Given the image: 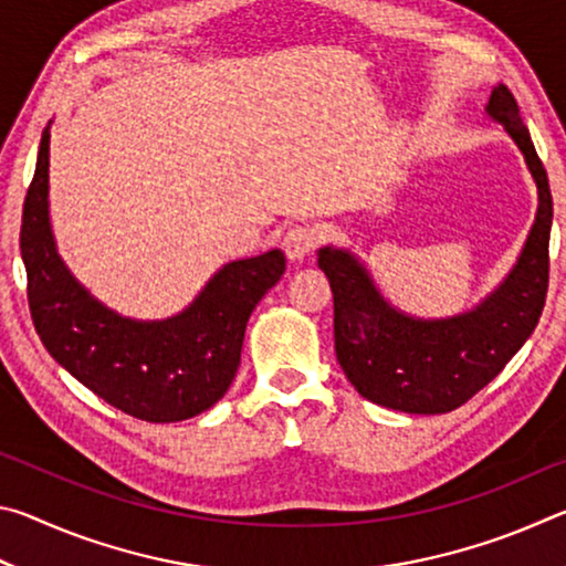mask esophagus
<instances>
[{
	"label": "esophagus",
	"mask_w": 566,
	"mask_h": 566,
	"mask_svg": "<svg viewBox=\"0 0 566 566\" xmlns=\"http://www.w3.org/2000/svg\"><path fill=\"white\" fill-rule=\"evenodd\" d=\"M282 247L292 262H302L304 256H310V252H314V247H317V234H314V229L310 227H294L284 234Z\"/></svg>",
	"instance_id": "34e87169"
}]
</instances>
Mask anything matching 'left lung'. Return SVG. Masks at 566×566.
<instances>
[{"label": "left lung", "instance_id": "left-lung-1", "mask_svg": "<svg viewBox=\"0 0 566 566\" xmlns=\"http://www.w3.org/2000/svg\"><path fill=\"white\" fill-rule=\"evenodd\" d=\"M536 185V214L510 274L454 317L424 319L397 310L352 249L322 247L319 266L334 294V349L352 387L379 407L444 415L500 375L542 317L549 282L552 191L530 129L504 84L486 102Z\"/></svg>", "mask_w": 566, "mask_h": 566}]
</instances>
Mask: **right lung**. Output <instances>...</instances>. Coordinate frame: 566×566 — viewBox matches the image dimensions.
I'll return each instance as SVG.
<instances>
[{"label":"right lung","instance_id":"add662e5","mask_svg":"<svg viewBox=\"0 0 566 566\" xmlns=\"http://www.w3.org/2000/svg\"><path fill=\"white\" fill-rule=\"evenodd\" d=\"M50 127L27 189L19 249L34 329L70 375L145 421H181L217 405L237 375L249 314L282 280L280 249L227 262L167 319H132L102 304L56 252L50 222Z\"/></svg>","mask_w":566,"mask_h":566}]
</instances>
